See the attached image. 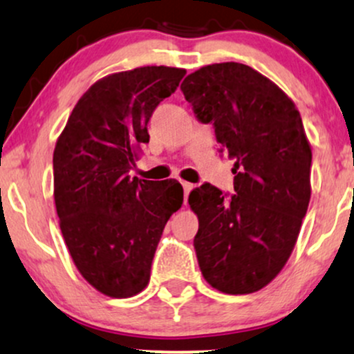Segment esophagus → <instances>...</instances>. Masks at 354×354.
Returning <instances> with one entry per match:
<instances>
[{
  "instance_id": "obj_1",
  "label": "esophagus",
  "mask_w": 354,
  "mask_h": 354,
  "mask_svg": "<svg viewBox=\"0 0 354 354\" xmlns=\"http://www.w3.org/2000/svg\"><path fill=\"white\" fill-rule=\"evenodd\" d=\"M181 185H183V189H185V196H188V194L191 193V189H193V185L188 181H181Z\"/></svg>"
}]
</instances>
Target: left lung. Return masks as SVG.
Returning a JSON list of instances; mask_svg holds the SVG:
<instances>
[{
  "label": "left lung",
  "mask_w": 354,
  "mask_h": 354,
  "mask_svg": "<svg viewBox=\"0 0 354 354\" xmlns=\"http://www.w3.org/2000/svg\"><path fill=\"white\" fill-rule=\"evenodd\" d=\"M181 91L219 153L234 160V194L203 183L189 193L205 279L218 291L261 290L286 265L311 196V148L295 103L273 81L241 63L191 73Z\"/></svg>",
  "instance_id": "left-lung-1"
}]
</instances>
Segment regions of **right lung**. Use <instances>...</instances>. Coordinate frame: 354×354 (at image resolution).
Here are the masks:
<instances>
[{
	"label": "right lung",
	"mask_w": 354,
	"mask_h": 354,
	"mask_svg": "<svg viewBox=\"0 0 354 354\" xmlns=\"http://www.w3.org/2000/svg\"><path fill=\"white\" fill-rule=\"evenodd\" d=\"M185 75L145 66L100 80L76 103L56 143L61 233L81 276L111 298L145 290L165 225L183 205L176 180H140L129 171L149 143L153 111Z\"/></svg>",
	"instance_id": "add662e5"
}]
</instances>
